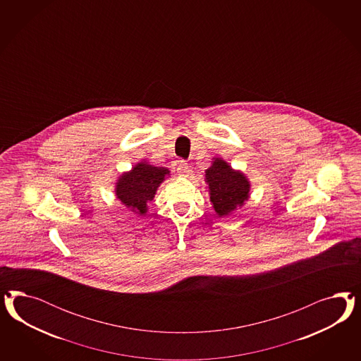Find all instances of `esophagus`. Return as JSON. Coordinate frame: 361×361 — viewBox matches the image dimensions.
Listing matches in <instances>:
<instances>
[{
	"label": "esophagus",
	"instance_id": "34e87169",
	"mask_svg": "<svg viewBox=\"0 0 361 361\" xmlns=\"http://www.w3.org/2000/svg\"><path fill=\"white\" fill-rule=\"evenodd\" d=\"M177 171L180 175L185 176L189 172V165L186 163L185 160H180L178 165H177Z\"/></svg>",
	"mask_w": 361,
	"mask_h": 361
}]
</instances>
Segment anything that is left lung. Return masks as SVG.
I'll return each instance as SVG.
<instances>
[{
	"mask_svg": "<svg viewBox=\"0 0 361 361\" xmlns=\"http://www.w3.org/2000/svg\"><path fill=\"white\" fill-rule=\"evenodd\" d=\"M205 173L210 201L219 217L229 216L249 198L250 184L247 178L238 171H233L226 161L216 159Z\"/></svg>",
	"mask_w": 361,
	"mask_h": 361,
	"instance_id": "left-lung-1",
	"label": "left lung"
}]
</instances>
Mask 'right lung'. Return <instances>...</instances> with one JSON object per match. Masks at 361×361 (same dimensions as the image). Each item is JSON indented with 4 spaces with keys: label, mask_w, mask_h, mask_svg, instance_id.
Returning a JSON list of instances; mask_svg holds the SVG:
<instances>
[{
    "label": "right lung",
    "mask_w": 361,
    "mask_h": 361,
    "mask_svg": "<svg viewBox=\"0 0 361 361\" xmlns=\"http://www.w3.org/2000/svg\"><path fill=\"white\" fill-rule=\"evenodd\" d=\"M166 175H169V171L165 168L140 163L119 178L116 196L127 208L142 216L147 213L148 202L152 201Z\"/></svg>",
    "instance_id": "1"
}]
</instances>
